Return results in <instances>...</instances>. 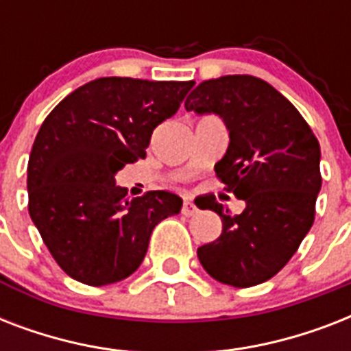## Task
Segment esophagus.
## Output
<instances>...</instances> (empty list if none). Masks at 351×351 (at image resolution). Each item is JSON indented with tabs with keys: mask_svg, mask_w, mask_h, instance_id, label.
Returning a JSON list of instances; mask_svg holds the SVG:
<instances>
[{
	"mask_svg": "<svg viewBox=\"0 0 351 351\" xmlns=\"http://www.w3.org/2000/svg\"><path fill=\"white\" fill-rule=\"evenodd\" d=\"M182 213L186 215V217H191V215L197 213V206L187 198V200H184V206H182Z\"/></svg>",
	"mask_w": 351,
	"mask_h": 351,
	"instance_id": "1",
	"label": "esophagus"
}]
</instances>
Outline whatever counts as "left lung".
Here are the masks:
<instances>
[{
    "label": "left lung",
    "mask_w": 351,
    "mask_h": 351,
    "mask_svg": "<svg viewBox=\"0 0 351 351\" xmlns=\"http://www.w3.org/2000/svg\"><path fill=\"white\" fill-rule=\"evenodd\" d=\"M187 111L217 114L230 131L224 158L215 165L222 184L245 208L231 215L206 195L222 219V233L198 247L204 269L222 284L266 282L299 250L315 219L321 191V145L293 104L255 76L228 74L191 90Z\"/></svg>",
    "instance_id": "left-lung-1"
}]
</instances>
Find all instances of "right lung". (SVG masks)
Segmentation results:
<instances>
[{
  "mask_svg": "<svg viewBox=\"0 0 351 351\" xmlns=\"http://www.w3.org/2000/svg\"><path fill=\"white\" fill-rule=\"evenodd\" d=\"M195 82L98 78L65 96L41 123L27 167L29 213L58 266L106 286L136 271L154 226L182 198H127L114 175L145 158L154 127L178 111Z\"/></svg>",
  "mask_w": 351,
  "mask_h": 351,
  "instance_id": "1",
  "label": "right lung"
}]
</instances>
